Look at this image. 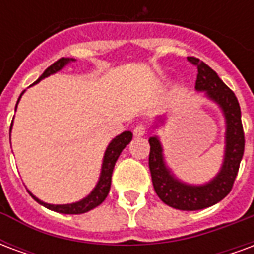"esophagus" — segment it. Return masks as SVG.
Here are the masks:
<instances>
[{"mask_svg": "<svg viewBox=\"0 0 254 254\" xmlns=\"http://www.w3.org/2000/svg\"><path fill=\"white\" fill-rule=\"evenodd\" d=\"M145 133H147V127H145V125H143V124H138L137 127H134V130H133V134H134L136 137H141Z\"/></svg>", "mask_w": 254, "mask_h": 254, "instance_id": "1", "label": "esophagus"}]
</instances>
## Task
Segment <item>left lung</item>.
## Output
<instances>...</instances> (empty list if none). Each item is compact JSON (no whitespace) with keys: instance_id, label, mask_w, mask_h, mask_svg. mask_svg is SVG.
Here are the masks:
<instances>
[{"instance_id":"obj_1","label":"left lung","mask_w":254,"mask_h":254,"mask_svg":"<svg viewBox=\"0 0 254 254\" xmlns=\"http://www.w3.org/2000/svg\"><path fill=\"white\" fill-rule=\"evenodd\" d=\"M197 66L196 89L218 103L226 118V148L222 169L218 176L204 185H188L177 180L163 159L159 138L149 137V170L156 194L162 201L182 211L204 209L223 200L234 185L235 177L245 149V134L241 121V107L235 94L219 78L216 72L198 58L188 57Z\"/></svg>"}]
</instances>
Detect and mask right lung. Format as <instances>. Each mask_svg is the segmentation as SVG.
Masks as SVG:
<instances>
[{
  "mask_svg": "<svg viewBox=\"0 0 254 254\" xmlns=\"http://www.w3.org/2000/svg\"><path fill=\"white\" fill-rule=\"evenodd\" d=\"M70 61H74L73 58H60L58 61L50 65V66L47 67L46 70L43 72L41 77L36 80L35 83H39L42 78L47 77V76H50L53 73L58 72V70H61L66 64H69ZM24 94V91L21 92V95ZM21 95L19 96V100L21 98ZM19 100H17V103H19ZM17 107V105H16ZM12 125H13V121L10 124V129H12ZM132 132H127L121 133L120 136H117L116 138H113L111 140V143L109 144V147L106 149L105 156H103V163H102V171H100V177H99V181L96 184V187L94 188V190L89 193L88 196L83 198V200H80L77 202H73V204H63V205H54V204H47V202L41 201L39 198H36L30 190L31 196L32 198L38 201L41 205L43 207L49 208V209H52V211H56V212L60 213H69V215H78V213H84V212H88L91 209H94L95 207H98L99 204L105 201V198L109 194V191H110V187H111V174H113V170H114V166H116V162L118 159V156L121 155L122 149L127 147V144L130 143V140H132Z\"/></svg>",
  "mask_w": 254,
  "mask_h": 254,
  "instance_id": "obj_1",
  "label": "right lung"
}]
</instances>
